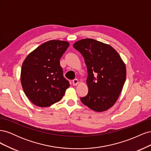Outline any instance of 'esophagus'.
I'll return each instance as SVG.
<instances>
[{
  "label": "esophagus",
  "mask_w": 151,
  "mask_h": 151,
  "mask_svg": "<svg viewBox=\"0 0 151 151\" xmlns=\"http://www.w3.org/2000/svg\"><path fill=\"white\" fill-rule=\"evenodd\" d=\"M78 83H79V81L76 79L73 80V81H72V84L74 86H77V84H78Z\"/></svg>",
  "instance_id": "34e87169"
}]
</instances>
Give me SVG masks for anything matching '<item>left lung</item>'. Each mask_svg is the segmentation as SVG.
I'll use <instances>...</instances> for the list:
<instances>
[{
  "instance_id": "1",
  "label": "left lung",
  "mask_w": 151,
  "mask_h": 151,
  "mask_svg": "<svg viewBox=\"0 0 151 151\" xmlns=\"http://www.w3.org/2000/svg\"><path fill=\"white\" fill-rule=\"evenodd\" d=\"M74 48L82 54L88 68V93L81 101L93 111L108 110L115 104L126 79V66L111 46L94 39L77 41Z\"/></svg>"
}]
</instances>
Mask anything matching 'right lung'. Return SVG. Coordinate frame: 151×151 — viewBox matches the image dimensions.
I'll return each instance as SVG.
<instances>
[{"mask_svg": "<svg viewBox=\"0 0 151 151\" xmlns=\"http://www.w3.org/2000/svg\"><path fill=\"white\" fill-rule=\"evenodd\" d=\"M68 46L66 41H48L29 53L22 63V89L36 106L47 107L60 101L70 86L60 65V59Z\"/></svg>", "mask_w": 151, "mask_h": 151, "instance_id": "right-lung-1", "label": "right lung"}]
</instances>
